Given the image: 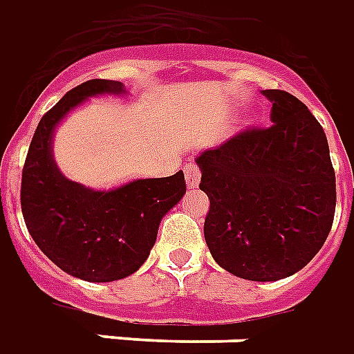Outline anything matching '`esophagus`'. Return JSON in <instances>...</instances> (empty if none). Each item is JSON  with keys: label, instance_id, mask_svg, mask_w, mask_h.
<instances>
[{"label": "esophagus", "instance_id": "1", "mask_svg": "<svg viewBox=\"0 0 354 354\" xmlns=\"http://www.w3.org/2000/svg\"><path fill=\"white\" fill-rule=\"evenodd\" d=\"M185 179H187L189 189H196L200 183V167L196 164L185 165Z\"/></svg>", "mask_w": 354, "mask_h": 354}]
</instances>
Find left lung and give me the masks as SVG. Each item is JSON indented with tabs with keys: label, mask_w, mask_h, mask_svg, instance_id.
I'll list each match as a JSON object with an SVG mask.
<instances>
[{
	"label": "left lung",
	"mask_w": 354,
	"mask_h": 354,
	"mask_svg": "<svg viewBox=\"0 0 354 354\" xmlns=\"http://www.w3.org/2000/svg\"><path fill=\"white\" fill-rule=\"evenodd\" d=\"M270 127H250L196 158L209 198L204 238L219 267L253 282L301 270L322 248L335 213L328 139L288 91L265 89Z\"/></svg>",
	"instance_id": "obj_1"
}]
</instances>
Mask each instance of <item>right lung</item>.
<instances>
[{
    "label": "right lung",
    "instance_id": "1",
    "mask_svg": "<svg viewBox=\"0 0 354 354\" xmlns=\"http://www.w3.org/2000/svg\"><path fill=\"white\" fill-rule=\"evenodd\" d=\"M122 93L124 85L114 80H89L66 93L39 120L22 169L21 207L28 232L59 269L85 282H112L139 270L162 217L187 192L183 171L93 190L66 179L55 164L53 133L62 118L89 97Z\"/></svg>",
    "mask_w": 354,
    "mask_h": 354
}]
</instances>
